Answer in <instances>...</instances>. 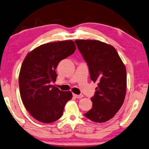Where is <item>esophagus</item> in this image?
<instances>
[{
    "label": "esophagus",
    "mask_w": 149,
    "mask_h": 149,
    "mask_svg": "<svg viewBox=\"0 0 149 149\" xmlns=\"http://www.w3.org/2000/svg\"><path fill=\"white\" fill-rule=\"evenodd\" d=\"M73 96H74L75 98H77V99H80V98H82L83 97V95H77V94H74V93H73Z\"/></svg>",
    "instance_id": "34e87169"
}]
</instances>
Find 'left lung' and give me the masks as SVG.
Returning a JSON list of instances; mask_svg holds the SVG:
<instances>
[{"label":"left lung","mask_w":149,"mask_h":149,"mask_svg":"<svg viewBox=\"0 0 149 149\" xmlns=\"http://www.w3.org/2000/svg\"><path fill=\"white\" fill-rule=\"evenodd\" d=\"M74 42L88 64L91 81L97 83L94 96L91 98L92 108L84 115L93 122L104 123L123 104L127 88L125 66L111 45L97 40Z\"/></svg>","instance_id":"left-lung-1"}]
</instances>
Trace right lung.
I'll return each mask as SVG.
<instances>
[{
	"mask_svg": "<svg viewBox=\"0 0 149 149\" xmlns=\"http://www.w3.org/2000/svg\"><path fill=\"white\" fill-rule=\"evenodd\" d=\"M72 40L47 42L26 55L19 74L20 96L24 107L37 121L49 123L62 117L65 104L72 99L70 91H60L56 82V69L61 60L72 55Z\"/></svg>",
	"mask_w": 149,
	"mask_h": 149,
	"instance_id": "add662e5",
	"label": "right lung"
}]
</instances>
